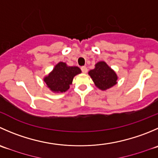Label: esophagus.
I'll return each instance as SVG.
<instances>
[{"instance_id": "34e87169", "label": "esophagus", "mask_w": 158, "mask_h": 158, "mask_svg": "<svg viewBox=\"0 0 158 158\" xmlns=\"http://www.w3.org/2000/svg\"><path fill=\"white\" fill-rule=\"evenodd\" d=\"M81 70H82V72L83 73H87V67H85V66H82V67H81Z\"/></svg>"}]
</instances>
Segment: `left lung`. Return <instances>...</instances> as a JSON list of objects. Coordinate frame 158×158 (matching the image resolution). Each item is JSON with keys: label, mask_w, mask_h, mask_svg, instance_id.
I'll use <instances>...</instances> for the list:
<instances>
[{"label": "left lung", "mask_w": 158, "mask_h": 158, "mask_svg": "<svg viewBox=\"0 0 158 158\" xmlns=\"http://www.w3.org/2000/svg\"><path fill=\"white\" fill-rule=\"evenodd\" d=\"M89 74L93 79L95 85L102 90L110 89L116 84V74L104 62L96 63L94 69L90 70Z\"/></svg>", "instance_id": "8db88e82"}]
</instances>
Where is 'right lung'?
Wrapping results in <instances>:
<instances>
[{"label": "right lung", "instance_id": "right-lung-1", "mask_svg": "<svg viewBox=\"0 0 158 158\" xmlns=\"http://www.w3.org/2000/svg\"><path fill=\"white\" fill-rule=\"evenodd\" d=\"M81 69L76 66H67L64 62H59L53 71L45 78L47 86L53 92L63 93L69 89L75 76L79 74Z\"/></svg>", "mask_w": 158, "mask_h": 158}]
</instances>
